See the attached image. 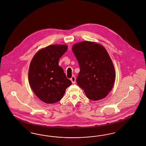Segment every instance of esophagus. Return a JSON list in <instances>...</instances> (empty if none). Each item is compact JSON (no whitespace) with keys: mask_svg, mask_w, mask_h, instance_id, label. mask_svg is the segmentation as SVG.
Masks as SVG:
<instances>
[{"mask_svg":"<svg viewBox=\"0 0 146 146\" xmlns=\"http://www.w3.org/2000/svg\"><path fill=\"white\" fill-rule=\"evenodd\" d=\"M71 81L73 84H75V81H76V78L74 76H73L71 79Z\"/></svg>","mask_w":146,"mask_h":146,"instance_id":"1","label":"esophagus"}]
</instances>
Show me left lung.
Segmentation results:
<instances>
[{
	"mask_svg": "<svg viewBox=\"0 0 146 146\" xmlns=\"http://www.w3.org/2000/svg\"><path fill=\"white\" fill-rule=\"evenodd\" d=\"M72 50L80 68L78 84L91 100L106 97L114 84L115 71L106 49L96 43L84 41L74 44Z\"/></svg>",
	"mask_w": 146,
	"mask_h": 146,
	"instance_id": "obj_1",
	"label": "left lung"
}]
</instances>
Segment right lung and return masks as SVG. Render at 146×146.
Instances as JSON below:
<instances>
[{
    "label": "right lung",
    "mask_w": 146,
    "mask_h": 146,
    "mask_svg": "<svg viewBox=\"0 0 146 146\" xmlns=\"http://www.w3.org/2000/svg\"><path fill=\"white\" fill-rule=\"evenodd\" d=\"M66 45H51L38 51L31 60L28 80L36 95L46 103H55L63 97L72 82L58 65L66 52Z\"/></svg>",
    "instance_id": "right-lung-1"
}]
</instances>
